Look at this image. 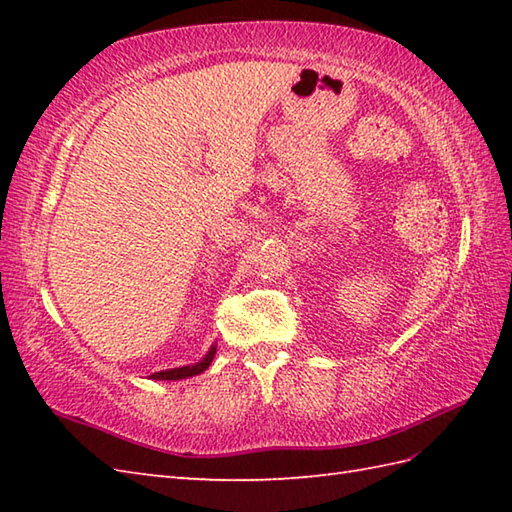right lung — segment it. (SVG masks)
<instances>
[{"label":"right lung","instance_id":"1","mask_svg":"<svg viewBox=\"0 0 512 512\" xmlns=\"http://www.w3.org/2000/svg\"><path fill=\"white\" fill-rule=\"evenodd\" d=\"M213 356H215V347H211L209 354H206L200 363L187 365V367H173V369H165V372H156V374H151V378H154V380H180V378H189V376H195V374H202L204 369L211 365Z\"/></svg>","mask_w":512,"mask_h":512}]
</instances>
